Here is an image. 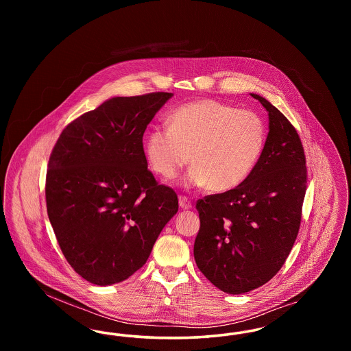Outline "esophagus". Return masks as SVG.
I'll list each match as a JSON object with an SVG mask.
<instances>
[{
  "mask_svg": "<svg viewBox=\"0 0 351 351\" xmlns=\"http://www.w3.org/2000/svg\"><path fill=\"white\" fill-rule=\"evenodd\" d=\"M179 205H180L182 209H191V208H192L191 201L188 200L186 197H184V196L179 197Z\"/></svg>",
  "mask_w": 351,
  "mask_h": 351,
  "instance_id": "1",
  "label": "esophagus"
}]
</instances>
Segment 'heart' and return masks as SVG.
Wrapping results in <instances>:
<instances>
[{"instance_id":"1","label":"heart","mask_w":351,"mask_h":351,"mask_svg":"<svg viewBox=\"0 0 351 351\" xmlns=\"http://www.w3.org/2000/svg\"><path fill=\"white\" fill-rule=\"evenodd\" d=\"M266 143V125L250 110L201 100L169 116V128H155L146 138V158L163 179L175 178L192 162L184 184L226 192L243 183Z\"/></svg>"}]
</instances>
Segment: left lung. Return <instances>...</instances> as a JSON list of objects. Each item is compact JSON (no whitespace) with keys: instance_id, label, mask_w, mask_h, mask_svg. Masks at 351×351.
<instances>
[{"instance_id":"obj_1","label":"left lung","mask_w":351,"mask_h":351,"mask_svg":"<svg viewBox=\"0 0 351 351\" xmlns=\"http://www.w3.org/2000/svg\"><path fill=\"white\" fill-rule=\"evenodd\" d=\"M265 149L249 178L234 189L197 201L195 261L221 291L241 295L271 280L299 233L306 167L299 134L265 97Z\"/></svg>"}]
</instances>
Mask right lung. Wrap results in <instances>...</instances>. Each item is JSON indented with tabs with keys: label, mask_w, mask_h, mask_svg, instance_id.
Instances as JSON below:
<instances>
[{
	"label": "right lung",
	"mask_w": 351,
	"mask_h": 351,
	"mask_svg": "<svg viewBox=\"0 0 351 351\" xmlns=\"http://www.w3.org/2000/svg\"><path fill=\"white\" fill-rule=\"evenodd\" d=\"M173 95L112 97L60 134L46 178L47 213L68 263L89 283H121L142 267L176 193L147 169L143 134Z\"/></svg>",
	"instance_id": "add662e5"
}]
</instances>
